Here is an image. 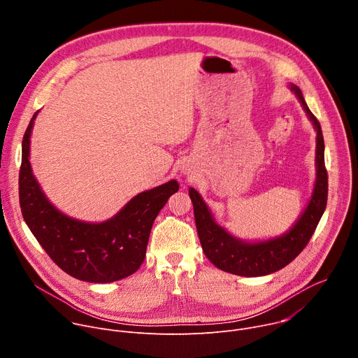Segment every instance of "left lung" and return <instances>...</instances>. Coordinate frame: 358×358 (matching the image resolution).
I'll return each mask as SVG.
<instances>
[{"label": "left lung", "mask_w": 358, "mask_h": 358, "mask_svg": "<svg viewBox=\"0 0 358 358\" xmlns=\"http://www.w3.org/2000/svg\"><path fill=\"white\" fill-rule=\"evenodd\" d=\"M290 89L297 96L304 112L308 113L317 131L316 182L308 207H306L294 225L280 236L262 242H246L235 238L215 222L199 192H196L194 188H189L188 191L192 201L194 218L202 250L206 253V257L224 272L255 278L280 271L289 265L304 249V246L309 243L326 210L329 184L327 170L324 166V140L322 127L316 116L306 105L301 90L296 85H292Z\"/></svg>", "instance_id": "obj_1"}]
</instances>
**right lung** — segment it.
<instances>
[{"instance_id": "obj_1", "label": "right lung", "mask_w": 358, "mask_h": 358, "mask_svg": "<svg viewBox=\"0 0 358 358\" xmlns=\"http://www.w3.org/2000/svg\"><path fill=\"white\" fill-rule=\"evenodd\" d=\"M32 116L22 140L20 206L22 217L64 272L90 283H110L133 275L144 261L150 231L180 185L171 180L133 196L110 220L99 224L71 218L57 210L42 192L29 163Z\"/></svg>"}]
</instances>
